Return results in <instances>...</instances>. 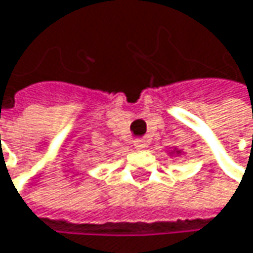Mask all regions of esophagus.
<instances>
[{"mask_svg": "<svg viewBox=\"0 0 253 253\" xmlns=\"http://www.w3.org/2000/svg\"><path fill=\"white\" fill-rule=\"evenodd\" d=\"M134 148L137 150H145L148 149V143L146 142H143V140H137L136 143H134Z\"/></svg>", "mask_w": 253, "mask_h": 253, "instance_id": "34e87169", "label": "esophagus"}]
</instances>
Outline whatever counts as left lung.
Returning <instances> with one entry per match:
<instances>
[{"mask_svg":"<svg viewBox=\"0 0 253 253\" xmlns=\"http://www.w3.org/2000/svg\"><path fill=\"white\" fill-rule=\"evenodd\" d=\"M172 155H176V156H181V155H184V150L182 149H178V148H173L171 152H169V156H172Z\"/></svg>","mask_w":253,"mask_h":253,"instance_id":"left-lung-1","label":"left lung"}]
</instances>
